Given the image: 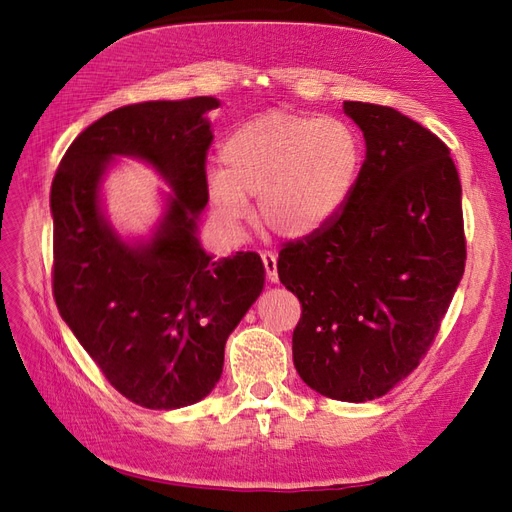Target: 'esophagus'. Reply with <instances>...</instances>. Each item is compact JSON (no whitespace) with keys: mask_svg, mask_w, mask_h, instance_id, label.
Here are the masks:
<instances>
[{"mask_svg":"<svg viewBox=\"0 0 512 512\" xmlns=\"http://www.w3.org/2000/svg\"><path fill=\"white\" fill-rule=\"evenodd\" d=\"M260 258H262V265H265V271H267V277L271 282H277L280 280V275H277V256L269 250L260 252Z\"/></svg>","mask_w":512,"mask_h":512,"instance_id":"esophagus-1","label":"esophagus"}]
</instances>
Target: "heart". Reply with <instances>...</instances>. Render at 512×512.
Returning <instances> with one entry per match:
<instances>
[{
  "label": "heart",
  "instance_id": "heart-1",
  "mask_svg": "<svg viewBox=\"0 0 512 512\" xmlns=\"http://www.w3.org/2000/svg\"><path fill=\"white\" fill-rule=\"evenodd\" d=\"M222 164L207 175L218 218L239 226L247 196H258V222L297 239L322 228L346 203L361 166V138L335 117L273 113L232 132Z\"/></svg>",
  "mask_w": 512,
  "mask_h": 512
}]
</instances>
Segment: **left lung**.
Masks as SVG:
<instances>
[{
    "instance_id": "8db88e82",
    "label": "left lung",
    "mask_w": 512,
    "mask_h": 512,
    "mask_svg": "<svg viewBox=\"0 0 512 512\" xmlns=\"http://www.w3.org/2000/svg\"><path fill=\"white\" fill-rule=\"evenodd\" d=\"M367 153L352 190L312 235L284 243L297 294L299 376L324 397L376 399L418 367L466 269L461 183L436 134L391 106L344 102Z\"/></svg>"
}]
</instances>
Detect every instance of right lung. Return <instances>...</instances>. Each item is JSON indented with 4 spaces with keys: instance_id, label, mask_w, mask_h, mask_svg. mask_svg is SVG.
<instances>
[{
    "instance_id": "add662e5",
    "label": "right lung",
    "mask_w": 512,
    "mask_h": 512,
    "mask_svg": "<svg viewBox=\"0 0 512 512\" xmlns=\"http://www.w3.org/2000/svg\"><path fill=\"white\" fill-rule=\"evenodd\" d=\"M218 106L200 96L115 108L74 138L53 179L59 314L108 384L149 410L192 406L211 393L226 339L265 284L256 252L211 260L196 239L209 200L205 113ZM113 155L153 163L176 190L145 246L119 242L99 213L97 183Z\"/></svg>"
}]
</instances>
